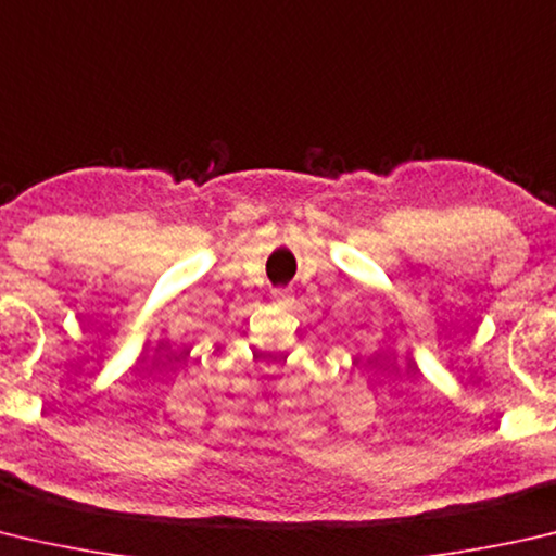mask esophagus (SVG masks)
I'll use <instances>...</instances> for the list:
<instances>
[{
  "instance_id": "34e87169",
  "label": "esophagus",
  "mask_w": 556,
  "mask_h": 556,
  "mask_svg": "<svg viewBox=\"0 0 556 556\" xmlns=\"http://www.w3.org/2000/svg\"><path fill=\"white\" fill-rule=\"evenodd\" d=\"M271 299H275L277 304L285 306V308H289L291 304H294V296H291L289 289H275V291H271Z\"/></svg>"
}]
</instances>
